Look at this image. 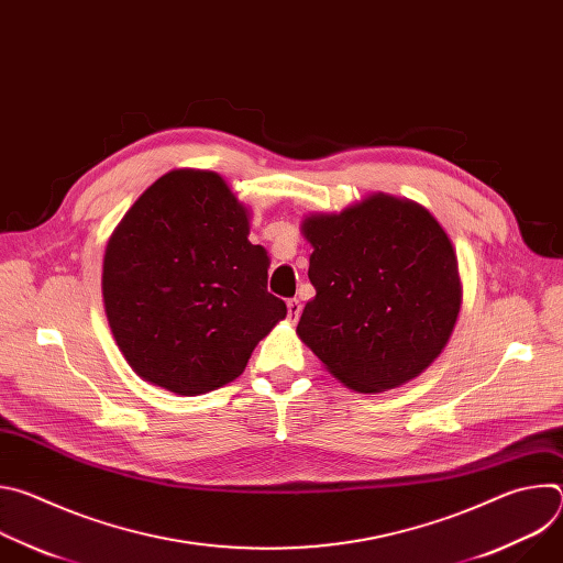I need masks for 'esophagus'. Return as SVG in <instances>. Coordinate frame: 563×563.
Here are the masks:
<instances>
[{"label":"esophagus","instance_id":"34e87169","mask_svg":"<svg viewBox=\"0 0 563 563\" xmlns=\"http://www.w3.org/2000/svg\"><path fill=\"white\" fill-rule=\"evenodd\" d=\"M287 311H289V320H291V323H296L298 316H300V311H302V305H300V300H298V298H291V300H287Z\"/></svg>","mask_w":563,"mask_h":563}]
</instances>
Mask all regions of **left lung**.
I'll use <instances>...</instances> for the list:
<instances>
[{"label":"left lung","instance_id":"obj_1","mask_svg":"<svg viewBox=\"0 0 563 563\" xmlns=\"http://www.w3.org/2000/svg\"><path fill=\"white\" fill-rule=\"evenodd\" d=\"M313 300L298 339L361 394L417 378L448 345L463 285L452 240L419 202L372 194L339 213H309Z\"/></svg>","mask_w":563,"mask_h":563}]
</instances>
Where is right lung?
Listing matches in <instances>:
<instances>
[{
	"label": "right lung",
	"instance_id": "1",
	"mask_svg": "<svg viewBox=\"0 0 563 563\" xmlns=\"http://www.w3.org/2000/svg\"><path fill=\"white\" fill-rule=\"evenodd\" d=\"M247 235L250 209L202 169L165 174L124 213L104 252L102 296L142 380L180 396L218 389L287 316L267 291V250Z\"/></svg>",
	"mask_w": 563,
	"mask_h": 563
}]
</instances>
